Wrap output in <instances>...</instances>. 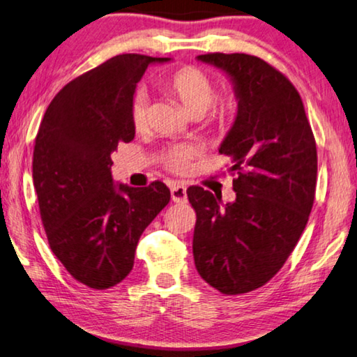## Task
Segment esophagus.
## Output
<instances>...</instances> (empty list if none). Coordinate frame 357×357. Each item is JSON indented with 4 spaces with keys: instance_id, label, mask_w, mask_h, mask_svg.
<instances>
[{
    "instance_id": "34e87169",
    "label": "esophagus",
    "mask_w": 357,
    "mask_h": 357,
    "mask_svg": "<svg viewBox=\"0 0 357 357\" xmlns=\"http://www.w3.org/2000/svg\"><path fill=\"white\" fill-rule=\"evenodd\" d=\"M171 197L174 202H186V186L174 185L171 188Z\"/></svg>"
}]
</instances>
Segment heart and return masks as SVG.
Listing matches in <instances>:
<instances>
[{
	"label": "heart",
	"mask_w": 357,
	"mask_h": 357,
	"mask_svg": "<svg viewBox=\"0 0 357 357\" xmlns=\"http://www.w3.org/2000/svg\"><path fill=\"white\" fill-rule=\"evenodd\" d=\"M162 91L177 99L185 112L201 116L208 109L210 119L220 125H225L236 112V101L231 96H223L213 101V84L208 75L199 68L183 66L165 75L160 80ZM147 98L137 93L131 102V123L136 130H142L147 123ZM195 151L186 147L172 149L166 155V166L169 171L186 174L191 169Z\"/></svg>",
	"instance_id": "heart-1"
}]
</instances>
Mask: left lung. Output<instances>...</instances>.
Masks as SVG:
<instances>
[{"label":"left lung","mask_w":357,"mask_h":357,"mask_svg":"<svg viewBox=\"0 0 357 357\" xmlns=\"http://www.w3.org/2000/svg\"><path fill=\"white\" fill-rule=\"evenodd\" d=\"M197 60L225 71L237 115L218 151L231 158L236 201L221 206L201 186L186 190L196 226L199 275L227 296L250 293L283 267L299 242L317 188V142L301 95L271 64L247 54Z\"/></svg>","instance_id":"obj_1"}]
</instances>
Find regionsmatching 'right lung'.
<instances>
[{
	"mask_svg": "<svg viewBox=\"0 0 357 357\" xmlns=\"http://www.w3.org/2000/svg\"><path fill=\"white\" fill-rule=\"evenodd\" d=\"M169 60L110 58L64 85L40 121L33 151L40 220L50 250L89 288H112L132 271L140 236L171 199L162 182L132 188L110 172V155L136 134L137 82L149 64Z\"/></svg>",
	"mask_w": 357,
	"mask_h": 357,
	"instance_id": "1",
	"label": "right lung"
}]
</instances>
